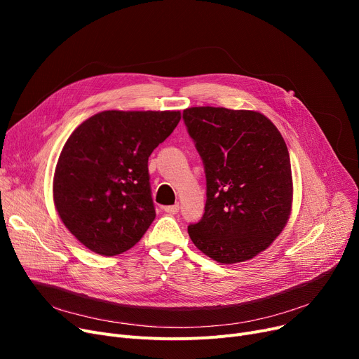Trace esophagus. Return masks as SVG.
Listing matches in <instances>:
<instances>
[{
	"label": "esophagus",
	"instance_id": "esophagus-1",
	"mask_svg": "<svg viewBox=\"0 0 359 359\" xmlns=\"http://www.w3.org/2000/svg\"><path fill=\"white\" fill-rule=\"evenodd\" d=\"M167 214H177L179 212V205H168V206H164L163 208Z\"/></svg>",
	"mask_w": 359,
	"mask_h": 359
}]
</instances>
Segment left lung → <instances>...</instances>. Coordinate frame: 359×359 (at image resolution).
<instances>
[{"label":"left lung","mask_w":359,"mask_h":359,"mask_svg":"<svg viewBox=\"0 0 359 359\" xmlns=\"http://www.w3.org/2000/svg\"><path fill=\"white\" fill-rule=\"evenodd\" d=\"M183 121L206 177L205 212L187 233L219 263L249 260L271 246L290 218L287 144L259 111L191 107L183 110Z\"/></svg>","instance_id":"1"}]
</instances>
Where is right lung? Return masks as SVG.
<instances>
[{
  "mask_svg": "<svg viewBox=\"0 0 359 359\" xmlns=\"http://www.w3.org/2000/svg\"><path fill=\"white\" fill-rule=\"evenodd\" d=\"M180 111L106 110L75 129L53 177L65 227L94 253L116 256L156 218L148 157L173 132Z\"/></svg>",
  "mask_w": 359,
  "mask_h": 359,
  "instance_id": "right-lung-1",
  "label": "right lung"
}]
</instances>
